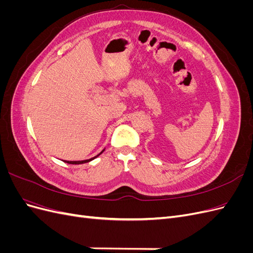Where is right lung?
I'll use <instances>...</instances> for the list:
<instances>
[{"instance_id": "obj_1", "label": "right lung", "mask_w": 253, "mask_h": 253, "mask_svg": "<svg viewBox=\"0 0 253 253\" xmlns=\"http://www.w3.org/2000/svg\"><path fill=\"white\" fill-rule=\"evenodd\" d=\"M104 150H105V149H103L100 153H99L98 155H96V156H94V157H91V158H89V159H85V160H73V162H72V160H71V162H70V160H63V162H64V163H66V164H71V165H81V164H86V163L91 162V160L95 159L96 157H98V156L100 155V154H102Z\"/></svg>"}]
</instances>
